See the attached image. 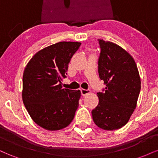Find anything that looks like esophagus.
I'll use <instances>...</instances> for the list:
<instances>
[{"mask_svg":"<svg viewBox=\"0 0 158 158\" xmlns=\"http://www.w3.org/2000/svg\"><path fill=\"white\" fill-rule=\"evenodd\" d=\"M90 92V90L88 89H81V94L83 96V97L85 95H87V94H89Z\"/></svg>","mask_w":158,"mask_h":158,"instance_id":"1","label":"esophagus"}]
</instances>
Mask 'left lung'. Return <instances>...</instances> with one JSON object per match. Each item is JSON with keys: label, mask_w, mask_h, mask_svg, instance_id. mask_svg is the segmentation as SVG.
<instances>
[{"label": "left lung", "mask_w": 158, "mask_h": 158, "mask_svg": "<svg viewBox=\"0 0 158 158\" xmlns=\"http://www.w3.org/2000/svg\"><path fill=\"white\" fill-rule=\"evenodd\" d=\"M98 71L106 89L97 93L99 104L92 110L94 123L107 131L122 128L135 109L140 78L135 60L117 44L98 39Z\"/></svg>", "instance_id": "1"}]
</instances>
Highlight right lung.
Wrapping results in <instances>:
<instances>
[{"label": "right lung", "instance_id": "obj_1", "mask_svg": "<svg viewBox=\"0 0 158 158\" xmlns=\"http://www.w3.org/2000/svg\"><path fill=\"white\" fill-rule=\"evenodd\" d=\"M81 43L61 41L40 50L23 75V102L36 124L49 131L67 127L79 106L80 90L61 87L68 64Z\"/></svg>", "mask_w": 158, "mask_h": 158}]
</instances>
